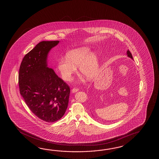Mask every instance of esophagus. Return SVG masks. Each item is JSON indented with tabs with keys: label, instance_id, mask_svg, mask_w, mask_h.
I'll return each mask as SVG.
<instances>
[{
	"label": "esophagus",
	"instance_id": "1",
	"mask_svg": "<svg viewBox=\"0 0 159 159\" xmlns=\"http://www.w3.org/2000/svg\"><path fill=\"white\" fill-rule=\"evenodd\" d=\"M78 91V88H74V89H73L71 90V92H72V93H75V92H77Z\"/></svg>",
	"mask_w": 159,
	"mask_h": 159
}]
</instances>
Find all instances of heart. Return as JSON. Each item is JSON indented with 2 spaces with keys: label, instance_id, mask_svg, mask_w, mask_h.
Here are the masks:
<instances>
[{
  "label": "heart",
  "instance_id": "obj_1",
  "mask_svg": "<svg viewBox=\"0 0 159 159\" xmlns=\"http://www.w3.org/2000/svg\"><path fill=\"white\" fill-rule=\"evenodd\" d=\"M78 66L80 74L91 80L94 78L99 70V58L95 52H91L87 47L75 48L69 51L66 57H62L58 62V69L62 78L70 81Z\"/></svg>",
  "mask_w": 159,
  "mask_h": 159
}]
</instances>
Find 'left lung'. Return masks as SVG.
I'll return each instance as SVG.
<instances>
[{
	"label": "left lung",
	"mask_w": 159,
	"mask_h": 159,
	"mask_svg": "<svg viewBox=\"0 0 159 159\" xmlns=\"http://www.w3.org/2000/svg\"><path fill=\"white\" fill-rule=\"evenodd\" d=\"M127 56H128L129 57L131 58V59L133 60V57H132V54L131 53V52H129V50L127 51Z\"/></svg>",
	"instance_id": "left-lung-1"
}]
</instances>
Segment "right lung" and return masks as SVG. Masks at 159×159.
Returning a JSON list of instances; mask_svg holds the SVG:
<instances>
[{
	"mask_svg": "<svg viewBox=\"0 0 159 159\" xmlns=\"http://www.w3.org/2000/svg\"><path fill=\"white\" fill-rule=\"evenodd\" d=\"M59 41H43L24 56L19 73L20 93L28 107L45 122L57 121L68 107L70 88L48 66V56Z\"/></svg>",
	"mask_w": 159,
	"mask_h": 159,
	"instance_id": "add662e5",
	"label": "right lung"
}]
</instances>
